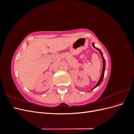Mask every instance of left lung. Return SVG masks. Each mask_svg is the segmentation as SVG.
I'll return each instance as SVG.
<instances>
[{
	"mask_svg": "<svg viewBox=\"0 0 134 134\" xmlns=\"http://www.w3.org/2000/svg\"><path fill=\"white\" fill-rule=\"evenodd\" d=\"M92 46H93V47H94V48H95L96 50H98L99 52V53L100 54V55H101V57H102V61H103V68H102V72H101V75H100V78H99V80H98V82H97V83L96 84V86L93 87L92 90H91V91H92V90H94V89H95L96 88H97V87H98L99 85L100 84V83H102V80H103V77H104V71H105V69H106V62H105V60H104V57H103V54H102V51H101L99 48H97L95 46H94V42H92ZM90 91V92H91Z\"/></svg>",
	"mask_w": 134,
	"mask_h": 134,
	"instance_id": "8db88e82",
	"label": "left lung"
}]
</instances>
